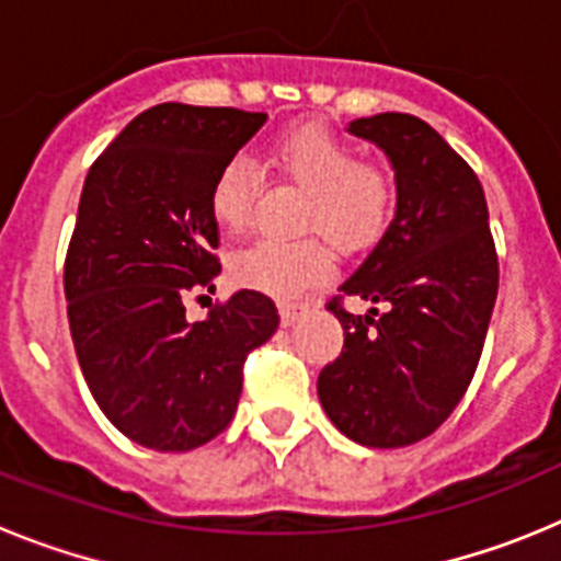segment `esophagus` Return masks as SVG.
Returning <instances> with one entry per match:
<instances>
[{
    "instance_id": "34e87169",
    "label": "esophagus",
    "mask_w": 561,
    "mask_h": 561,
    "mask_svg": "<svg viewBox=\"0 0 561 561\" xmlns=\"http://www.w3.org/2000/svg\"><path fill=\"white\" fill-rule=\"evenodd\" d=\"M304 314H306L304 304H280V323L284 325H295Z\"/></svg>"
}]
</instances>
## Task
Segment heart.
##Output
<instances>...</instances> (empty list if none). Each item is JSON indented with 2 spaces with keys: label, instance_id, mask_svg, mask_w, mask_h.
I'll use <instances>...</instances> for the list:
<instances>
[{
  "label": "heart",
  "instance_id": "obj_1",
  "mask_svg": "<svg viewBox=\"0 0 561 561\" xmlns=\"http://www.w3.org/2000/svg\"><path fill=\"white\" fill-rule=\"evenodd\" d=\"M270 160L295 182L309 202L300 230L320 232L342 252L365 250L388 230L393 216V182L379 165L356 162L354 148L320 126H297L280 134ZM255 193V168L244 160L225 162L210 187V216L227 232L247 225ZM230 275L247 289L272 297H295L329 275V252L314 238L275 241L257 238L236 252Z\"/></svg>",
  "mask_w": 561,
  "mask_h": 561
}]
</instances>
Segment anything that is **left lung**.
<instances>
[{"label":"left lung","instance_id":"left-lung-1","mask_svg":"<svg viewBox=\"0 0 561 561\" xmlns=\"http://www.w3.org/2000/svg\"><path fill=\"white\" fill-rule=\"evenodd\" d=\"M393 168L396 213L379 244L340 286L373 306L348 314L342 354L320 370L317 396L345 438L410 447L463 399L497 300V252L474 171L430 123L381 112L348 123Z\"/></svg>","mask_w":561,"mask_h":561}]
</instances>
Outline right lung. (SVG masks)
<instances>
[{
  "mask_svg": "<svg viewBox=\"0 0 561 561\" xmlns=\"http://www.w3.org/2000/svg\"><path fill=\"white\" fill-rule=\"evenodd\" d=\"M266 123L264 112L160 103L89 168L67 266V317L83 379L140 447L187 453L236 415L244 359L277 329L270 297L241 289L191 323L185 300L216 291L210 187Z\"/></svg>",
  "mask_w": 561,
  "mask_h": 561,
  "instance_id": "right-lung-1",
  "label": "right lung"
}]
</instances>
